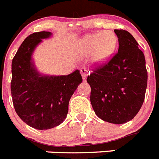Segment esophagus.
<instances>
[{
  "label": "esophagus",
  "instance_id": "34e87169",
  "mask_svg": "<svg viewBox=\"0 0 159 159\" xmlns=\"http://www.w3.org/2000/svg\"><path fill=\"white\" fill-rule=\"evenodd\" d=\"M80 72H81V74H82V77H83L84 80L86 79V77H87V75L90 73V71L88 70L87 69H86V68H82L81 69V70H80Z\"/></svg>",
  "mask_w": 159,
  "mask_h": 159
}]
</instances>
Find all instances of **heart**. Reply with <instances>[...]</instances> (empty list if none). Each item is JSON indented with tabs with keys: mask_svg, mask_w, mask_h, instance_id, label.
<instances>
[{
	"mask_svg": "<svg viewBox=\"0 0 159 159\" xmlns=\"http://www.w3.org/2000/svg\"><path fill=\"white\" fill-rule=\"evenodd\" d=\"M117 43V38L111 30L97 32L84 37L82 49L85 54H93L94 61L102 63L113 54Z\"/></svg>",
	"mask_w": 159,
	"mask_h": 159,
	"instance_id": "obj_1",
	"label": "heart"
}]
</instances>
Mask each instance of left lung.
<instances>
[{
  "label": "left lung",
  "instance_id": "8db88e82",
  "mask_svg": "<svg viewBox=\"0 0 159 159\" xmlns=\"http://www.w3.org/2000/svg\"><path fill=\"white\" fill-rule=\"evenodd\" d=\"M118 52L87 77L90 102L95 114L111 124L133 120L141 109L147 87V70L142 51L129 32L114 30Z\"/></svg>",
  "mask_w": 159,
  "mask_h": 159
}]
</instances>
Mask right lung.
<instances>
[{"mask_svg": "<svg viewBox=\"0 0 159 159\" xmlns=\"http://www.w3.org/2000/svg\"><path fill=\"white\" fill-rule=\"evenodd\" d=\"M49 31L35 32L22 42L12 61L11 94L18 116L39 130L57 127L67 116L71 96L82 82L78 69L69 75H43L37 70L32 55Z\"/></svg>", "mask_w": 159, "mask_h": 159, "instance_id": "obj_1", "label": "right lung"}]
</instances>
